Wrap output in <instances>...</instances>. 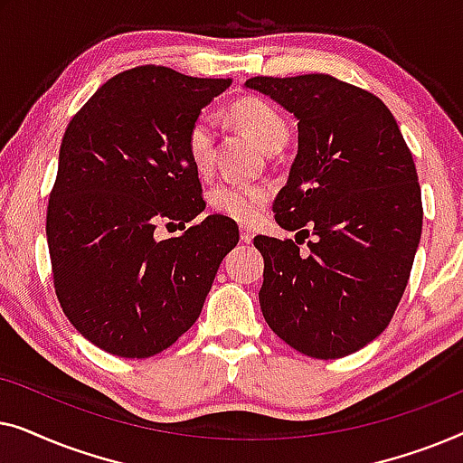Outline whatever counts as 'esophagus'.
Segmentation results:
<instances>
[{
    "instance_id": "1",
    "label": "esophagus",
    "mask_w": 463,
    "mask_h": 463,
    "mask_svg": "<svg viewBox=\"0 0 463 463\" xmlns=\"http://www.w3.org/2000/svg\"><path fill=\"white\" fill-rule=\"evenodd\" d=\"M252 238H255V233H252L250 227H246V225L240 227V240H242L244 244H250Z\"/></svg>"
}]
</instances>
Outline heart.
<instances>
[{
    "label": "heart",
    "instance_id": "1",
    "mask_svg": "<svg viewBox=\"0 0 463 463\" xmlns=\"http://www.w3.org/2000/svg\"><path fill=\"white\" fill-rule=\"evenodd\" d=\"M230 116L240 128H244L265 151H278L288 138V124L274 107L261 99H240L230 107ZM214 118L202 113L187 130V154L198 173H208L214 160ZM269 200V187L263 183L225 181L213 187L211 206L219 214L250 223Z\"/></svg>",
    "mask_w": 463,
    "mask_h": 463
}]
</instances>
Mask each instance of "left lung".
<instances>
[{
    "label": "left lung",
    "mask_w": 463,
    "mask_h": 463,
    "mask_svg": "<svg viewBox=\"0 0 463 463\" xmlns=\"http://www.w3.org/2000/svg\"><path fill=\"white\" fill-rule=\"evenodd\" d=\"M297 118V157L276 223L309 236H257L259 303L271 331L312 358H344L390 325L421 238V189L394 116L375 94L325 73L244 84ZM297 240V238H295Z\"/></svg>",
    "instance_id": "1"
}]
</instances>
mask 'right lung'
Masks as SVG:
<instances>
[{
  "instance_id": "obj_1",
  "label": "right lung",
  "mask_w": 463,
  "mask_h": 463,
  "mask_svg": "<svg viewBox=\"0 0 463 463\" xmlns=\"http://www.w3.org/2000/svg\"><path fill=\"white\" fill-rule=\"evenodd\" d=\"M230 84L137 67L67 126L46 217L54 288L81 337L113 356L149 358L189 331L238 244L223 214L154 236L160 219L185 227L204 211L187 130Z\"/></svg>"
}]
</instances>
